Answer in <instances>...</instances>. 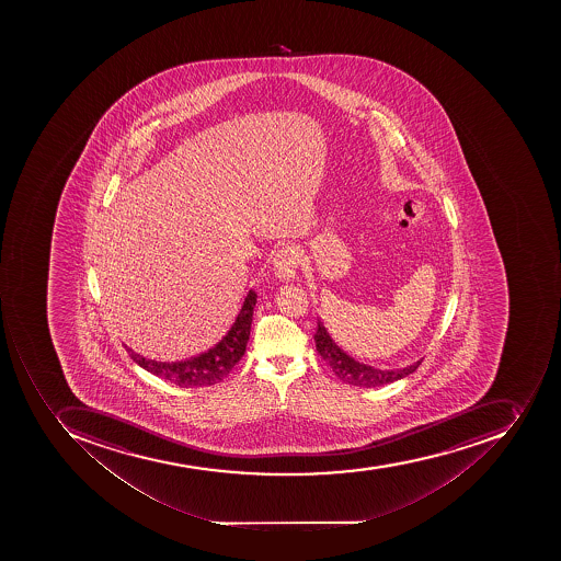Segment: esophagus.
Instances as JSON below:
<instances>
[{"mask_svg":"<svg viewBox=\"0 0 561 561\" xmlns=\"http://www.w3.org/2000/svg\"><path fill=\"white\" fill-rule=\"evenodd\" d=\"M298 251L293 245H284L274 257V272L275 277L283 283H289L296 275L298 268Z\"/></svg>","mask_w":561,"mask_h":561,"instance_id":"esophagus-1","label":"esophagus"}]
</instances>
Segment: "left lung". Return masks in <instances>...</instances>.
I'll return each mask as SVG.
<instances>
[{"label": "left lung", "instance_id": "obj_1", "mask_svg": "<svg viewBox=\"0 0 561 561\" xmlns=\"http://www.w3.org/2000/svg\"><path fill=\"white\" fill-rule=\"evenodd\" d=\"M313 340H316L318 353L331 366V370L335 371V376L340 380H344L345 385L357 386V388H379V386L391 385L394 380L411 376L412 371L417 370V366L423 362L420 359V362L412 363L405 368H398V370H380V368L356 362L354 357L348 356L335 344V340L331 339L321 319L318 321V330H316Z\"/></svg>", "mask_w": 561, "mask_h": 561}]
</instances>
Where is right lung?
<instances>
[{
	"label": "right lung",
	"instance_id": "1",
	"mask_svg": "<svg viewBox=\"0 0 561 561\" xmlns=\"http://www.w3.org/2000/svg\"><path fill=\"white\" fill-rule=\"evenodd\" d=\"M256 300L257 295L251 289L245 296L239 316L234 319L228 333L222 336L221 342H217L213 348H208L198 356L190 357L184 362L161 363L146 359L128 348L129 356L144 370L150 371L179 388H204V386L217 385L228 377V374L233 370V366L245 354Z\"/></svg>",
	"mask_w": 561,
	"mask_h": 561
}]
</instances>
